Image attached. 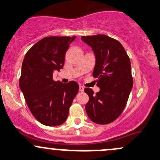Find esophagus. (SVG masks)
Listing matches in <instances>:
<instances>
[{"instance_id":"esophagus-1","label":"esophagus","mask_w":160,"mask_h":160,"mask_svg":"<svg viewBox=\"0 0 160 160\" xmlns=\"http://www.w3.org/2000/svg\"><path fill=\"white\" fill-rule=\"evenodd\" d=\"M79 90H80V92H83V90H84V87H82V86H80V87H79Z\"/></svg>"}]
</instances>
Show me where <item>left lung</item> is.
I'll return each instance as SVG.
<instances>
[{
    "instance_id": "8db88e82",
    "label": "left lung",
    "mask_w": 160,
    "mask_h": 160,
    "mask_svg": "<svg viewBox=\"0 0 160 160\" xmlns=\"http://www.w3.org/2000/svg\"><path fill=\"white\" fill-rule=\"evenodd\" d=\"M96 58L93 76L97 78L100 91L85 88L89 96L86 104L87 116L98 124H108L118 118L127 105L133 80L127 52L118 40L107 35L83 36Z\"/></svg>"
}]
</instances>
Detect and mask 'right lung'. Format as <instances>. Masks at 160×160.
Segmentation results:
<instances>
[{
  "instance_id": "obj_1",
  "label": "right lung",
  "mask_w": 160,
  "mask_h": 160,
  "mask_svg": "<svg viewBox=\"0 0 160 160\" xmlns=\"http://www.w3.org/2000/svg\"><path fill=\"white\" fill-rule=\"evenodd\" d=\"M76 36L47 37L39 40L25 55L19 85L30 110L40 123L61 125L78 93L79 85L53 80L54 70L64 64L65 53Z\"/></svg>"
}]
</instances>
